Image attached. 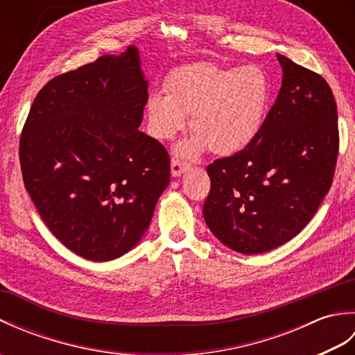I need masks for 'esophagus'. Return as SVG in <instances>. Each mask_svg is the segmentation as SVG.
Instances as JSON below:
<instances>
[{"mask_svg":"<svg viewBox=\"0 0 355 355\" xmlns=\"http://www.w3.org/2000/svg\"><path fill=\"white\" fill-rule=\"evenodd\" d=\"M187 168H189V164H187L186 162L180 160V158H175V157L172 158V162H171V173H172V177H180Z\"/></svg>","mask_w":355,"mask_h":355,"instance_id":"esophagus-1","label":"esophagus"}]
</instances>
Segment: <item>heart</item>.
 <instances>
[{"instance_id":"heart-1","label":"heart","mask_w":355,"mask_h":355,"mask_svg":"<svg viewBox=\"0 0 355 355\" xmlns=\"http://www.w3.org/2000/svg\"><path fill=\"white\" fill-rule=\"evenodd\" d=\"M166 94H153L146 102L148 130L153 137L172 140L184 130V116H192L193 137L182 143L177 154L193 158L209 148L216 155H232L259 134L271 84L259 65L195 62L169 74Z\"/></svg>"}]
</instances>
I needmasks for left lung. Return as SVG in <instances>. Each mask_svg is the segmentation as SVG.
Instances as JSON below:
<instances>
[{
	"label": "left lung",
	"instance_id": "left-lung-1",
	"mask_svg": "<svg viewBox=\"0 0 355 355\" xmlns=\"http://www.w3.org/2000/svg\"><path fill=\"white\" fill-rule=\"evenodd\" d=\"M276 56L282 87L259 134L243 150L207 166V227L244 254L273 250L310 223L333 184L338 155L337 107L328 82Z\"/></svg>",
	"mask_w": 355,
	"mask_h": 355
}]
</instances>
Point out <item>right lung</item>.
Masks as SVG:
<instances>
[{"label":"right lung","mask_w":355,"mask_h":355,"mask_svg":"<svg viewBox=\"0 0 355 355\" xmlns=\"http://www.w3.org/2000/svg\"><path fill=\"white\" fill-rule=\"evenodd\" d=\"M146 102L131 45L53 78L30 108L19 139L24 186L50 232L82 258L130 252L169 184L168 150L139 131Z\"/></svg>","instance_id":"right-lung-1"}]
</instances>
